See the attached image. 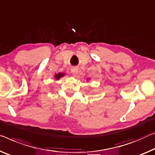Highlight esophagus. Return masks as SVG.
<instances>
[{
    "label": "esophagus",
    "instance_id": "obj_1",
    "mask_svg": "<svg viewBox=\"0 0 155 155\" xmlns=\"http://www.w3.org/2000/svg\"><path fill=\"white\" fill-rule=\"evenodd\" d=\"M71 73H72V74L74 76H76L78 75V68L77 67H72V68H71Z\"/></svg>",
    "mask_w": 155,
    "mask_h": 155
}]
</instances>
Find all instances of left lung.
<instances>
[{
	"instance_id": "8db88e82",
	"label": "left lung",
	"mask_w": 155,
	"mask_h": 155,
	"mask_svg": "<svg viewBox=\"0 0 155 155\" xmlns=\"http://www.w3.org/2000/svg\"><path fill=\"white\" fill-rule=\"evenodd\" d=\"M89 80V78H87V81H88V80Z\"/></svg>"
}]
</instances>
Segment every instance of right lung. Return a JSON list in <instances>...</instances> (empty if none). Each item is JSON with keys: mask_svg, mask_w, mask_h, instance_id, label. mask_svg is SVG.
Here are the masks:
<instances>
[{"mask_svg": "<svg viewBox=\"0 0 155 155\" xmlns=\"http://www.w3.org/2000/svg\"><path fill=\"white\" fill-rule=\"evenodd\" d=\"M65 75V73H55L54 75V79L58 80H60V78H61L62 77H64V76Z\"/></svg>", "mask_w": 155, "mask_h": 155, "instance_id": "add662e5", "label": "right lung"}]
</instances>
